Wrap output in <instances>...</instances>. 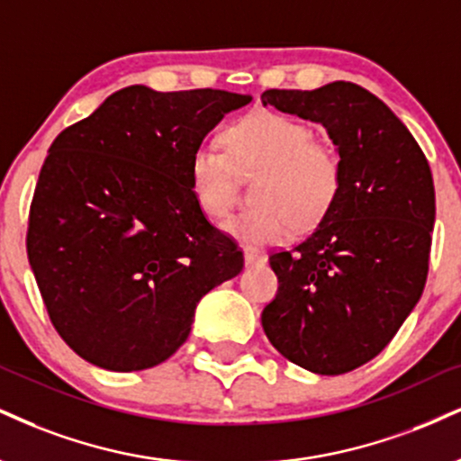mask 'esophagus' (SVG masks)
Wrapping results in <instances>:
<instances>
[{
  "instance_id": "esophagus-1",
  "label": "esophagus",
  "mask_w": 461,
  "mask_h": 461,
  "mask_svg": "<svg viewBox=\"0 0 461 461\" xmlns=\"http://www.w3.org/2000/svg\"><path fill=\"white\" fill-rule=\"evenodd\" d=\"M266 255L264 253H259V251H255V249H245V264L247 266H253V264H264L266 262Z\"/></svg>"
}]
</instances>
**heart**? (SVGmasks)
<instances>
[{
	"mask_svg": "<svg viewBox=\"0 0 461 461\" xmlns=\"http://www.w3.org/2000/svg\"><path fill=\"white\" fill-rule=\"evenodd\" d=\"M225 152L199 146L191 158V191L210 219H225L236 203L238 176L259 174L255 206L223 225L247 247L279 245L294 230H313L335 208L343 163L330 143L315 140L307 122L255 111L223 132Z\"/></svg>",
	"mask_w": 461,
	"mask_h": 461,
	"instance_id": "b5f03b06",
	"label": "heart"
}]
</instances>
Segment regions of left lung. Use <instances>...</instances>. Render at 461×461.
<instances>
[{
  "label": "left lung",
  "instance_id": "left-lung-1",
  "mask_svg": "<svg viewBox=\"0 0 461 461\" xmlns=\"http://www.w3.org/2000/svg\"><path fill=\"white\" fill-rule=\"evenodd\" d=\"M262 103L320 122L343 163L330 214L292 251L270 255L279 290L262 312L264 332L298 367L348 374L389 346L423 294L436 219L429 163L357 83L266 90Z\"/></svg>",
  "mask_w": 461,
  "mask_h": 461
}]
</instances>
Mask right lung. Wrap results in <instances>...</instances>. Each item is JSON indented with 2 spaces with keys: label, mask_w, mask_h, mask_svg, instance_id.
Returning a JSON list of instances; mask_svg holds the SVG:
<instances>
[{
  "label": "right lung",
  "mask_w": 461,
  "mask_h": 461,
  "mask_svg": "<svg viewBox=\"0 0 461 461\" xmlns=\"http://www.w3.org/2000/svg\"><path fill=\"white\" fill-rule=\"evenodd\" d=\"M225 90L131 86L55 137L38 176L27 259L59 337L87 363L140 371L191 332L202 296L245 258L191 191V158L230 111Z\"/></svg>",
  "instance_id": "right-lung-1"
}]
</instances>
